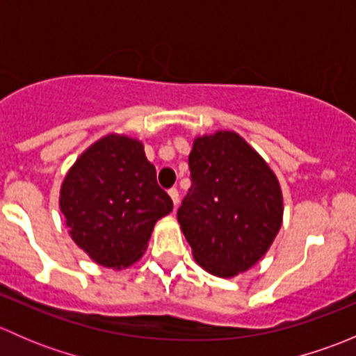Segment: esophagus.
Here are the masks:
<instances>
[{"label": "esophagus", "mask_w": 356, "mask_h": 356, "mask_svg": "<svg viewBox=\"0 0 356 356\" xmlns=\"http://www.w3.org/2000/svg\"><path fill=\"white\" fill-rule=\"evenodd\" d=\"M168 196H170L172 201H174V207H177L179 204V191L175 188L168 189Z\"/></svg>", "instance_id": "1"}]
</instances>
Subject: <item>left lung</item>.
I'll return each instance as SVG.
<instances>
[{
    "instance_id": "obj_1",
    "label": "left lung",
    "mask_w": 356,
    "mask_h": 356,
    "mask_svg": "<svg viewBox=\"0 0 356 356\" xmlns=\"http://www.w3.org/2000/svg\"><path fill=\"white\" fill-rule=\"evenodd\" d=\"M191 188L177 220L193 258L208 274L231 279L261 260L282 225L277 175L238 132L195 138Z\"/></svg>"
}]
</instances>
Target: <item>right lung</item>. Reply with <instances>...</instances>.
I'll return each instance as SVG.
<instances>
[{
  "mask_svg": "<svg viewBox=\"0 0 356 356\" xmlns=\"http://www.w3.org/2000/svg\"><path fill=\"white\" fill-rule=\"evenodd\" d=\"M58 204L75 245L115 270L145 254L155 224L174 208L143 141L117 132L92 143L68 168Z\"/></svg>",
  "mask_w": 356,
  "mask_h": 356,
  "instance_id": "right-lung-1",
  "label": "right lung"
}]
</instances>
